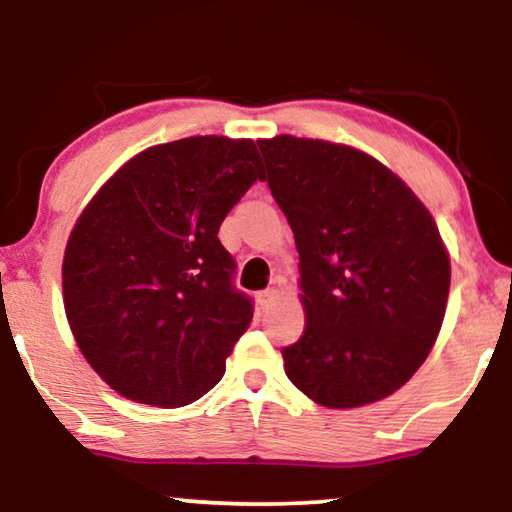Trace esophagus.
I'll return each instance as SVG.
<instances>
[{
    "label": "esophagus",
    "instance_id": "esophagus-1",
    "mask_svg": "<svg viewBox=\"0 0 512 512\" xmlns=\"http://www.w3.org/2000/svg\"><path fill=\"white\" fill-rule=\"evenodd\" d=\"M277 296L279 293L275 289H265L258 293V305H261V310H268V307L277 300Z\"/></svg>",
    "mask_w": 512,
    "mask_h": 512
}]
</instances>
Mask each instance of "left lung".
I'll return each instance as SVG.
<instances>
[{
    "label": "left lung",
    "instance_id": "1",
    "mask_svg": "<svg viewBox=\"0 0 512 512\" xmlns=\"http://www.w3.org/2000/svg\"><path fill=\"white\" fill-rule=\"evenodd\" d=\"M272 198L296 237L305 333L284 347L289 380L326 408L394 394L429 356L450 258L415 193L352 146L261 139Z\"/></svg>",
    "mask_w": 512,
    "mask_h": 512
}]
</instances>
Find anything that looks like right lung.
Segmentation results:
<instances>
[{"mask_svg":"<svg viewBox=\"0 0 512 512\" xmlns=\"http://www.w3.org/2000/svg\"><path fill=\"white\" fill-rule=\"evenodd\" d=\"M263 179L251 139L188 137L128 160L76 221L62 263L76 345L111 389L181 408L226 373L254 317L219 228Z\"/></svg>","mask_w":512,"mask_h":512,"instance_id":"add662e5","label":"right lung"}]
</instances>
